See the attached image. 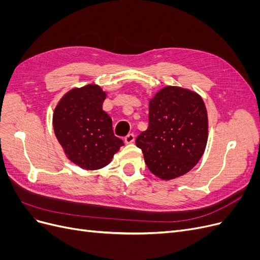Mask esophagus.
<instances>
[{
	"mask_svg": "<svg viewBox=\"0 0 260 260\" xmlns=\"http://www.w3.org/2000/svg\"><path fill=\"white\" fill-rule=\"evenodd\" d=\"M135 135H133V133H129V135L124 138V143L125 144H131V143H133L135 142Z\"/></svg>",
	"mask_w": 260,
	"mask_h": 260,
	"instance_id": "esophagus-1",
	"label": "esophagus"
}]
</instances>
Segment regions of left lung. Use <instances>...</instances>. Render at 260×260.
<instances>
[{
  "label": "left lung",
  "instance_id": "1",
  "mask_svg": "<svg viewBox=\"0 0 260 260\" xmlns=\"http://www.w3.org/2000/svg\"><path fill=\"white\" fill-rule=\"evenodd\" d=\"M148 128L136 144L149 171L162 180L190 171L205 151L208 118L198 93L179 86H165L149 101Z\"/></svg>",
  "mask_w": 260,
  "mask_h": 260
}]
</instances>
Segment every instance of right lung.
I'll return each mask as SVG.
<instances>
[{"mask_svg": "<svg viewBox=\"0 0 260 260\" xmlns=\"http://www.w3.org/2000/svg\"><path fill=\"white\" fill-rule=\"evenodd\" d=\"M105 99L101 86L88 84L67 92L53 114L55 136L68 159L86 170L105 167L123 145L103 111Z\"/></svg>", "mask_w": 260, "mask_h": 260, "instance_id": "right-lung-1", "label": "right lung"}]
</instances>
